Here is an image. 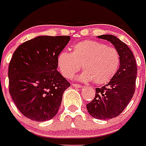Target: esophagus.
Masks as SVG:
<instances>
[{"label":"esophagus","mask_w":146,"mask_h":146,"mask_svg":"<svg viewBox=\"0 0 146 146\" xmlns=\"http://www.w3.org/2000/svg\"><path fill=\"white\" fill-rule=\"evenodd\" d=\"M72 86H74V87H77V88L82 87V86L81 85H80V84H76V83H73V84H72Z\"/></svg>","instance_id":"esophagus-1"}]
</instances>
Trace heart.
I'll list each match as a JSON object with an SVG mask.
<instances>
[{"label": "heart", "mask_w": 146, "mask_h": 146, "mask_svg": "<svg viewBox=\"0 0 146 146\" xmlns=\"http://www.w3.org/2000/svg\"><path fill=\"white\" fill-rule=\"evenodd\" d=\"M60 72L70 79L82 68V81H92L102 85L109 83L117 73L120 54L117 49L95 40H84L73 46L72 53L61 52L57 58Z\"/></svg>", "instance_id": "b5f03b06"}]
</instances>
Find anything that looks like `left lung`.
<instances>
[{"label": "left lung", "instance_id": "1", "mask_svg": "<svg viewBox=\"0 0 146 146\" xmlns=\"http://www.w3.org/2000/svg\"><path fill=\"white\" fill-rule=\"evenodd\" d=\"M113 43L120 54V66L114 77L101 88H96V96L86 105L89 113L98 119H110L120 115L132 100L135 90L137 65L129 46L116 36H98Z\"/></svg>", "mask_w": 146, "mask_h": 146}]
</instances>
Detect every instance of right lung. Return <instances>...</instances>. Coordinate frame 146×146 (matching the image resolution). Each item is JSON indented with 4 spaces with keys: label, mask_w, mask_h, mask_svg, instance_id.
<instances>
[{
    "label": "right lung",
    "mask_w": 146,
    "mask_h": 146,
    "mask_svg": "<svg viewBox=\"0 0 146 146\" xmlns=\"http://www.w3.org/2000/svg\"><path fill=\"white\" fill-rule=\"evenodd\" d=\"M70 36H39L16 49L8 68L9 92L24 116L36 122L56 115L70 83L57 71V58Z\"/></svg>",
    "instance_id": "obj_1"
}]
</instances>
